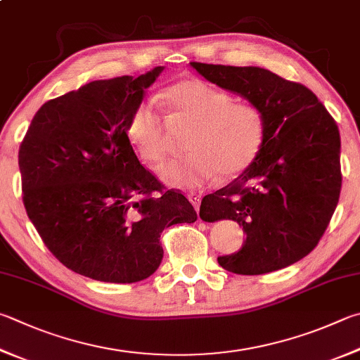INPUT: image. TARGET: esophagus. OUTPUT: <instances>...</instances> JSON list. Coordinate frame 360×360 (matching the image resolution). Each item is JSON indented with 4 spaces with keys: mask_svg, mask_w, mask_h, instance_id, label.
<instances>
[{
    "mask_svg": "<svg viewBox=\"0 0 360 360\" xmlns=\"http://www.w3.org/2000/svg\"><path fill=\"white\" fill-rule=\"evenodd\" d=\"M187 198H188V201L192 202V205L195 206V209H197V212H198L200 211V202H201L200 195L198 193H188Z\"/></svg>",
    "mask_w": 360,
    "mask_h": 360,
    "instance_id": "1",
    "label": "esophagus"
}]
</instances>
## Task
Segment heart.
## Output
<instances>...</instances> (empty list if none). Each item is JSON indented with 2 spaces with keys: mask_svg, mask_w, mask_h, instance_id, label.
Instances as JSON below:
<instances>
[{
  "mask_svg": "<svg viewBox=\"0 0 360 360\" xmlns=\"http://www.w3.org/2000/svg\"><path fill=\"white\" fill-rule=\"evenodd\" d=\"M162 99L172 112L195 122L187 158L168 160L158 168L163 184L173 188H195L220 173L234 178L252 165L263 148L266 117L250 102L233 97L198 78H186L163 89ZM126 134L143 160L155 163L168 149L165 120L155 103H135L126 122Z\"/></svg>",
  "mask_w": 360,
  "mask_h": 360,
  "instance_id": "1",
  "label": "heart"
}]
</instances>
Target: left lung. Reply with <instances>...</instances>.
<instances>
[{"label": "left lung", "instance_id": "obj_1", "mask_svg": "<svg viewBox=\"0 0 360 360\" xmlns=\"http://www.w3.org/2000/svg\"><path fill=\"white\" fill-rule=\"evenodd\" d=\"M191 66L207 82L258 105L266 117L258 158L201 201L202 220H234L247 234L243 248L219 257V264L233 274L259 276L297 263L319 243L340 198L334 117L309 88L267 69L195 61Z\"/></svg>", "mask_w": 360, "mask_h": 360}]
</instances>
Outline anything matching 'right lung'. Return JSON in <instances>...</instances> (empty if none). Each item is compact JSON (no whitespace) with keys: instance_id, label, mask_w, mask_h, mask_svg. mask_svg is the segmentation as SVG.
<instances>
[{"instance_id":"1","label":"right lung","mask_w":360,"mask_h":360,"mask_svg":"<svg viewBox=\"0 0 360 360\" xmlns=\"http://www.w3.org/2000/svg\"><path fill=\"white\" fill-rule=\"evenodd\" d=\"M163 69L94 80L45 102L22 141L26 214L49 250L80 276L145 280L162 263V231L197 220L184 195L162 191L126 134L129 113Z\"/></svg>"}]
</instances>
